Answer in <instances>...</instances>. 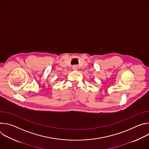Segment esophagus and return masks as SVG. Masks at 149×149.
I'll list each match as a JSON object with an SVG mask.
<instances>
[{
  "mask_svg": "<svg viewBox=\"0 0 149 149\" xmlns=\"http://www.w3.org/2000/svg\"><path fill=\"white\" fill-rule=\"evenodd\" d=\"M72 69H73V70L76 71V70H78V67L77 65H74V66L72 67Z\"/></svg>",
  "mask_w": 149,
  "mask_h": 149,
  "instance_id": "esophagus-1",
  "label": "esophagus"
}]
</instances>
